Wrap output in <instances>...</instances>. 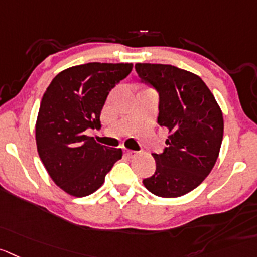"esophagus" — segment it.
I'll use <instances>...</instances> for the list:
<instances>
[{"label": "esophagus", "instance_id": "obj_1", "mask_svg": "<svg viewBox=\"0 0 257 257\" xmlns=\"http://www.w3.org/2000/svg\"><path fill=\"white\" fill-rule=\"evenodd\" d=\"M126 155L128 156V158H135V156L138 155V153L133 150H126Z\"/></svg>", "mask_w": 257, "mask_h": 257}]
</instances>
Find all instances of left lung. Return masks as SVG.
Wrapping results in <instances>:
<instances>
[{"mask_svg":"<svg viewBox=\"0 0 257 257\" xmlns=\"http://www.w3.org/2000/svg\"><path fill=\"white\" fill-rule=\"evenodd\" d=\"M135 68L139 77L159 92L158 122L169 131L168 148L153 154L155 173L143 183L158 197H182L206 179L218 159L222 109L194 73L169 64L138 63Z\"/></svg>","mask_w":257,"mask_h":257,"instance_id":"obj_1","label":"left lung"}]
</instances>
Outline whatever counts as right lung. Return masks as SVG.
<instances>
[{"label": "right lung", "instance_id": "1", "mask_svg": "<svg viewBox=\"0 0 257 257\" xmlns=\"http://www.w3.org/2000/svg\"><path fill=\"white\" fill-rule=\"evenodd\" d=\"M133 63H87L60 72L41 99L35 124L38 153L46 172L73 197L96 192L121 149L107 148L85 135L101 128L102 107L109 90L133 70Z\"/></svg>", "mask_w": 257, "mask_h": 257}]
</instances>
